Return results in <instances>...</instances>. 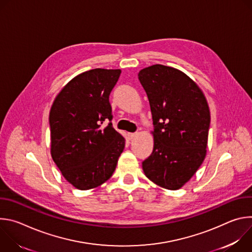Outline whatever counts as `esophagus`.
<instances>
[{
	"instance_id": "obj_1",
	"label": "esophagus",
	"mask_w": 252,
	"mask_h": 252,
	"mask_svg": "<svg viewBox=\"0 0 252 252\" xmlns=\"http://www.w3.org/2000/svg\"><path fill=\"white\" fill-rule=\"evenodd\" d=\"M136 134H137V133H135V132H129V133H128V137H129V139L134 138V137L136 136Z\"/></svg>"
}]
</instances>
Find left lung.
I'll list each match as a JSON object with an SVG mask.
<instances>
[{
    "mask_svg": "<svg viewBox=\"0 0 252 252\" xmlns=\"http://www.w3.org/2000/svg\"><path fill=\"white\" fill-rule=\"evenodd\" d=\"M153 115L154 151L142 161L147 177L176 190L199 168L206 155L210 113L198 86L183 71L163 64L141 69Z\"/></svg>",
    "mask_w": 252,
    "mask_h": 252,
    "instance_id": "obj_1",
    "label": "left lung"
}]
</instances>
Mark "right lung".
I'll return each mask as SVG.
<instances>
[{"instance_id": "obj_1", "label": "right lung", "mask_w": 252, "mask_h": 252, "mask_svg": "<svg viewBox=\"0 0 252 252\" xmlns=\"http://www.w3.org/2000/svg\"><path fill=\"white\" fill-rule=\"evenodd\" d=\"M121 69L94 68L69 81L50 112L51 154L66 181L81 190L109 179L125 149L112 124L110 94ZM104 121H109L106 126Z\"/></svg>"}]
</instances>
